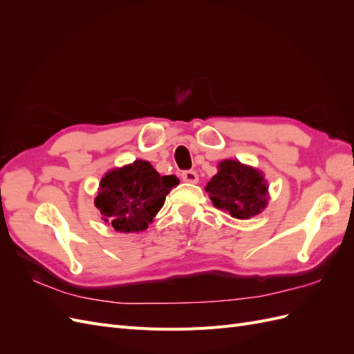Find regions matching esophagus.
I'll return each mask as SVG.
<instances>
[{
	"label": "esophagus",
	"mask_w": 354,
	"mask_h": 354,
	"mask_svg": "<svg viewBox=\"0 0 354 354\" xmlns=\"http://www.w3.org/2000/svg\"><path fill=\"white\" fill-rule=\"evenodd\" d=\"M181 178H183V181H186V183H192V185L198 183V180H199L196 171H192V169L185 171V173L181 174Z\"/></svg>",
	"instance_id": "obj_1"
}]
</instances>
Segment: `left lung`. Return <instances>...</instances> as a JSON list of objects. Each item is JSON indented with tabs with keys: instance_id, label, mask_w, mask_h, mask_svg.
I'll return each mask as SVG.
<instances>
[{
	"instance_id": "obj_1",
	"label": "left lung",
	"mask_w": 354,
	"mask_h": 354,
	"mask_svg": "<svg viewBox=\"0 0 354 354\" xmlns=\"http://www.w3.org/2000/svg\"><path fill=\"white\" fill-rule=\"evenodd\" d=\"M205 190L214 207L239 220L260 214L269 202V186L263 173L234 159L221 160L218 173L208 181Z\"/></svg>"
}]
</instances>
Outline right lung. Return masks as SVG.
I'll list each match as a JSON object with an SVG mask.
<instances>
[{
    "instance_id": "right-lung-1",
    "label": "right lung",
    "mask_w": 354,
    "mask_h": 354,
    "mask_svg": "<svg viewBox=\"0 0 354 354\" xmlns=\"http://www.w3.org/2000/svg\"><path fill=\"white\" fill-rule=\"evenodd\" d=\"M177 185V177L159 176L147 160L137 159L104 174L94 205L116 232H143Z\"/></svg>"
}]
</instances>
